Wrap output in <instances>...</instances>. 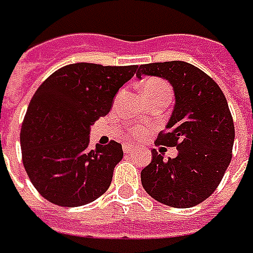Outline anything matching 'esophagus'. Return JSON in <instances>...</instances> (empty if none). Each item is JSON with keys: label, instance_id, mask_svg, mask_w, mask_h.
Wrapping results in <instances>:
<instances>
[{"label": "esophagus", "instance_id": "34e87169", "mask_svg": "<svg viewBox=\"0 0 253 253\" xmlns=\"http://www.w3.org/2000/svg\"><path fill=\"white\" fill-rule=\"evenodd\" d=\"M135 149V147L134 145H131V144H128V142H126V144H123V151H125V154H130L131 151H134Z\"/></svg>", "mask_w": 253, "mask_h": 253}]
</instances>
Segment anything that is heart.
Listing matches in <instances>:
<instances>
[{
    "instance_id": "heart-1",
    "label": "heart",
    "mask_w": 253,
    "mask_h": 253,
    "mask_svg": "<svg viewBox=\"0 0 253 253\" xmlns=\"http://www.w3.org/2000/svg\"><path fill=\"white\" fill-rule=\"evenodd\" d=\"M169 90V85L165 83L163 80L159 79H148L145 83L142 84V94L148 95V94H155L159 91ZM144 134V128H137L135 130V135H142Z\"/></svg>"
}]
</instances>
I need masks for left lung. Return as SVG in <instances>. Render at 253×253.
<instances>
[{"mask_svg": "<svg viewBox=\"0 0 253 253\" xmlns=\"http://www.w3.org/2000/svg\"><path fill=\"white\" fill-rule=\"evenodd\" d=\"M166 79L174 91V109L156 144L176 147V158L152 161L141 171L144 190L171 208H191L209 198L231 161L234 123L227 99L216 82L183 61L141 65L137 77Z\"/></svg>", "mask_w": 253, "mask_h": 253, "instance_id": "left-lung-1", "label": "left lung"}]
</instances>
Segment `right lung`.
Returning a JSON list of instances; mask_svg holds the SVG:
<instances>
[{
	"mask_svg": "<svg viewBox=\"0 0 253 253\" xmlns=\"http://www.w3.org/2000/svg\"><path fill=\"white\" fill-rule=\"evenodd\" d=\"M137 68L72 63L34 92L20 128V148L26 173L41 197L75 208L109 188L123 149L116 141L90 149V128L109 113L116 92Z\"/></svg>",
	"mask_w": 253,
	"mask_h": 253,
	"instance_id": "add662e5",
	"label": "right lung"
}]
</instances>
